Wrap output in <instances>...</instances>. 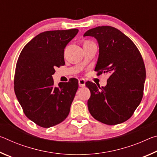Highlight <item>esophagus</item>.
<instances>
[{
	"mask_svg": "<svg viewBox=\"0 0 157 157\" xmlns=\"http://www.w3.org/2000/svg\"><path fill=\"white\" fill-rule=\"evenodd\" d=\"M78 83H79V87H84L85 86V80L84 79H79V81H78Z\"/></svg>",
	"mask_w": 157,
	"mask_h": 157,
	"instance_id": "obj_1",
	"label": "esophagus"
}]
</instances>
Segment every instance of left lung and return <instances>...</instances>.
Segmentation results:
<instances>
[{
	"mask_svg": "<svg viewBox=\"0 0 157 157\" xmlns=\"http://www.w3.org/2000/svg\"><path fill=\"white\" fill-rule=\"evenodd\" d=\"M94 36L99 46L95 68L98 75L110 76L100 88L91 82L87 105L97 121L109 125L123 123L132 116L140 103L145 81V68L137 47L125 34L111 26H98L84 33Z\"/></svg>",
	"mask_w": 157,
	"mask_h": 157,
	"instance_id": "8db88e82",
	"label": "left lung"
}]
</instances>
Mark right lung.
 Segmentation results:
<instances>
[{
  "mask_svg": "<svg viewBox=\"0 0 157 157\" xmlns=\"http://www.w3.org/2000/svg\"><path fill=\"white\" fill-rule=\"evenodd\" d=\"M78 29L41 33L28 42L18 57L14 91L24 113L40 127L48 128L62 123L70 112L78 89V80L54 86L55 67L65 64L63 52Z\"/></svg>",
  "mask_w": 157,
  "mask_h": 157,
  "instance_id": "right-lung-1",
  "label": "right lung"
}]
</instances>
